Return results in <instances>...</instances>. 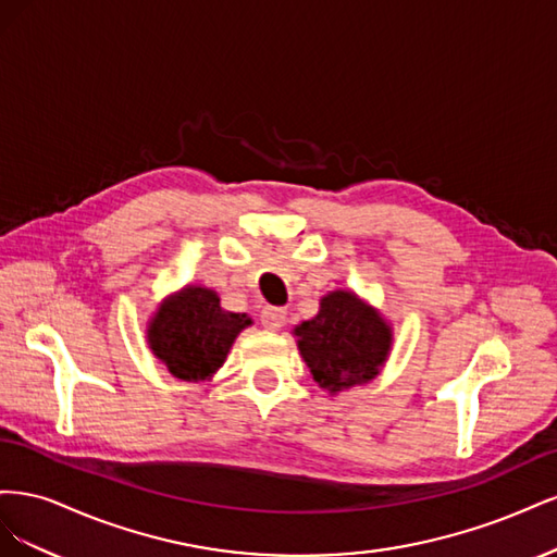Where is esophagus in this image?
I'll use <instances>...</instances> for the list:
<instances>
[{"label":"esophagus","mask_w":557,"mask_h":557,"mask_svg":"<svg viewBox=\"0 0 557 557\" xmlns=\"http://www.w3.org/2000/svg\"><path fill=\"white\" fill-rule=\"evenodd\" d=\"M285 315H288V311L281 309V307H264L262 313H260V323L267 330H278L285 323Z\"/></svg>","instance_id":"esophagus-1"}]
</instances>
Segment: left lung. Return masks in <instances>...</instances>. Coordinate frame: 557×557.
<instances>
[{
  "label": "left lung",
  "instance_id": "1",
  "mask_svg": "<svg viewBox=\"0 0 557 557\" xmlns=\"http://www.w3.org/2000/svg\"><path fill=\"white\" fill-rule=\"evenodd\" d=\"M295 334L313 381L330 393L372 381L393 339L381 315L344 290L323 297L318 315Z\"/></svg>",
  "mask_w": 557,
  "mask_h": 557
}]
</instances>
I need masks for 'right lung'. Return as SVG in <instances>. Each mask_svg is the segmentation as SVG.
<instances>
[{"label": "right lung", "instance_id": "1", "mask_svg": "<svg viewBox=\"0 0 557 557\" xmlns=\"http://www.w3.org/2000/svg\"><path fill=\"white\" fill-rule=\"evenodd\" d=\"M248 325L246 313L223 311L213 290L190 285L160 307L148 342L176 379L201 381L223 367L230 346Z\"/></svg>", "mask_w": 557, "mask_h": 557}]
</instances>
